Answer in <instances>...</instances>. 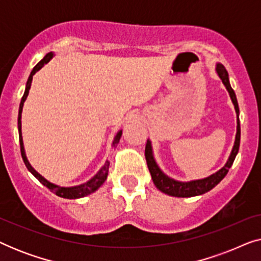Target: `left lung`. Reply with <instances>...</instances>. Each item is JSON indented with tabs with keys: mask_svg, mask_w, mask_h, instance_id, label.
Listing matches in <instances>:
<instances>
[{
	"mask_svg": "<svg viewBox=\"0 0 261 261\" xmlns=\"http://www.w3.org/2000/svg\"><path fill=\"white\" fill-rule=\"evenodd\" d=\"M216 71L217 73H219L221 80H222V83L226 85L227 90L230 95L231 101L234 103L235 110H237V114H238V129H237V137H235V144H234L233 151H231L230 156L229 159H228L226 165H224L220 171H217L216 173L212 174V176H209L208 178H204V179H198V180L188 181V183H183V181H177L174 179H171V178H169L166 174H164L162 172V170L159 169L154 158H153L151 142L147 140V144H146V148H145L146 162H147V166H148L149 172H151L153 183H154L156 189H159V190L164 192V194L174 196V197H192V196L205 194V192L212 190L213 188H215L216 185L219 184L224 177H226V174L228 173V171H229L230 166L233 165L235 156L238 154L239 147H240V135H241L240 120H239L238 99H237V96H235L234 90L230 87L229 78H228V72L226 67H224L222 64H217Z\"/></svg>",
	"mask_w": 261,
	"mask_h": 261,
	"instance_id": "8db88e82",
	"label": "left lung"
}]
</instances>
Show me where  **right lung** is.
Instances as JSON below:
<instances>
[{"label": "right lung", "instance_id": "right-lung-1", "mask_svg": "<svg viewBox=\"0 0 261 261\" xmlns=\"http://www.w3.org/2000/svg\"><path fill=\"white\" fill-rule=\"evenodd\" d=\"M53 57V53L49 52L47 53L44 57V59H41L40 62H39L37 65L33 67V70H32V72L30 74V77H28V81H27V84H26V89H24V94L22 96V98H21V102H20V107H19V117H17V128H19V140H20V149H21V155H22V159H23V163L24 165L28 170L31 171L32 174L37 178V179L40 181L42 185H45L46 188H48L49 190L52 192H55L57 196H59V197H63V198H70V199H74V198H81V197H84V196H88L92 194V192L97 190V189L101 187V185L105 183L106 179H107V176H108V170H109V163L107 162L105 164V166L102 167L101 170L98 171L97 174L94 178H91L90 180L87 181V183L84 184H81L78 185V187H72V188H63V187H58V185H55L52 183H49L45 179L44 177H41L40 174H39L37 171H35L33 167L31 166V164L28 163V160L26 158V154H24V148H23V142H22V135H21V113H22V107H23V103L26 101L27 96H28V92H30V89H31V83H32V80H33V76L34 73L37 72L41 69L42 66H44V64L48 63L49 59H51ZM121 135H122V130H120L119 133L116 134L115 139H114V142H113V146L115 147L119 144L120 141V138Z\"/></svg>", "mask_w": 261, "mask_h": 261}]
</instances>
